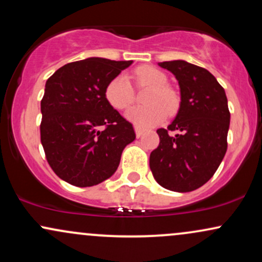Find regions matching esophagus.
Here are the masks:
<instances>
[{
  "instance_id": "34e87169",
  "label": "esophagus",
  "mask_w": 262,
  "mask_h": 262,
  "mask_svg": "<svg viewBox=\"0 0 262 262\" xmlns=\"http://www.w3.org/2000/svg\"><path fill=\"white\" fill-rule=\"evenodd\" d=\"M134 130H135V135H137V138H140L141 135L144 134V129L140 128V127H138V125H135Z\"/></svg>"
}]
</instances>
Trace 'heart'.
<instances>
[{
  "label": "heart",
  "mask_w": 262,
  "mask_h": 262,
  "mask_svg": "<svg viewBox=\"0 0 262 262\" xmlns=\"http://www.w3.org/2000/svg\"><path fill=\"white\" fill-rule=\"evenodd\" d=\"M135 81L139 86L151 87L146 95L144 107H133L125 113L128 121L138 127H150L164 121L179 108L180 98L175 90L167 86V76L159 69L152 66H141L135 70ZM104 96L108 103L116 110H125L133 103L134 91L128 76L124 74L117 75L107 83Z\"/></svg>",
  "instance_id": "obj_1"
}]
</instances>
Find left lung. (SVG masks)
<instances>
[{"instance_id": "8db88e82", "label": "left lung", "mask_w": 262, "mask_h": 262, "mask_svg": "<svg viewBox=\"0 0 262 262\" xmlns=\"http://www.w3.org/2000/svg\"><path fill=\"white\" fill-rule=\"evenodd\" d=\"M159 66L175 75L181 103L169 127L156 130L160 143L150 154V170L164 188L191 192L209 181L227 152V96L217 79L201 66L183 60Z\"/></svg>"}]
</instances>
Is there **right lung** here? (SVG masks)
I'll use <instances>...</instances> for the list:
<instances>
[{
    "label": "right lung",
    "mask_w": 262,
    "mask_h": 262,
    "mask_svg": "<svg viewBox=\"0 0 262 262\" xmlns=\"http://www.w3.org/2000/svg\"><path fill=\"white\" fill-rule=\"evenodd\" d=\"M132 62L89 58L61 66L47 80L40 141L50 167L70 185L90 187L110 179L135 139L132 123L104 96L107 83Z\"/></svg>",
    "instance_id": "right-lung-1"
}]
</instances>
